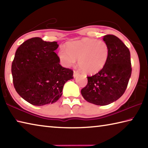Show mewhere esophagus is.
I'll return each mask as SVG.
<instances>
[{
  "instance_id": "esophagus-1",
  "label": "esophagus",
  "mask_w": 148,
  "mask_h": 148,
  "mask_svg": "<svg viewBox=\"0 0 148 148\" xmlns=\"http://www.w3.org/2000/svg\"><path fill=\"white\" fill-rule=\"evenodd\" d=\"M79 75V73L78 72H77V71H74V74H73V76H74V77L75 78V77H76L77 76H78Z\"/></svg>"
}]
</instances>
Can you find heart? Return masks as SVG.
<instances>
[{"label": "heart", "instance_id": "heart-1", "mask_svg": "<svg viewBox=\"0 0 148 148\" xmlns=\"http://www.w3.org/2000/svg\"><path fill=\"white\" fill-rule=\"evenodd\" d=\"M109 56L108 45L103 41L83 38L69 42L65 50L61 49L58 57L62 65L70 67L76 62L82 71L87 74H95L106 65Z\"/></svg>", "mask_w": 148, "mask_h": 148}]
</instances>
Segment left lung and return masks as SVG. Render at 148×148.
<instances>
[{"instance_id": "1", "label": "left lung", "mask_w": 148, "mask_h": 148, "mask_svg": "<svg viewBox=\"0 0 148 148\" xmlns=\"http://www.w3.org/2000/svg\"><path fill=\"white\" fill-rule=\"evenodd\" d=\"M103 40L109 48L108 60L101 71L87 77V85L81 90L86 101L97 106H106L119 99L132 71L130 52L125 44L113 35L105 36Z\"/></svg>"}]
</instances>
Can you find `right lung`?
Instances as JSON below:
<instances>
[{
    "instance_id": "right-lung-1",
    "label": "right lung",
    "mask_w": 148,
    "mask_h": 148,
    "mask_svg": "<svg viewBox=\"0 0 148 148\" xmlns=\"http://www.w3.org/2000/svg\"><path fill=\"white\" fill-rule=\"evenodd\" d=\"M58 47L56 41L34 37L16 51L12 65L13 85L21 97L34 106L55 103L65 83L74 78L73 71L60 64L54 52Z\"/></svg>"
}]
</instances>
